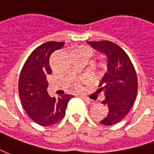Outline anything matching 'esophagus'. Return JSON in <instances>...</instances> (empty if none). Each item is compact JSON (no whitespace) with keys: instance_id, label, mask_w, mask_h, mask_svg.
<instances>
[{"instance_id":"obj_1","label":"esophagus","mask_w":154,"mask_h":154,"mask_svg":"<svg viewBox=\"0 0 154 154\" xmlns=\"http://www.w3.org/2000/svg\"><path fill=\"white\" fill-rule=\"evenodd\" d=\"M82 99L85 101V103H88V104H94V100H92V99H89V98H88V97H82Z\"/></svg>"}]
</instances>
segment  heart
<instances>
[{"mask_svg":"<svg viewBox=\"0 0 154 154\" xmlns=\"http://www.w3.org/2000/svg\"><path fill=\"white\" fill-rule=\"evenodd\" d=\"M73 54H77V55L83 56L88 60L94 55V50L88 46L82 45V46L76 48L73 51ZM107 70H108V64H107V61L105 60H101L94 66V73L98 78L103 77L106 74ZM74 87L75 88H79V85L78 84H74Z\"/></svg>","mask_w":154,"mask_h":154,"instance_id":"obj_1","label":"heart"}]
</instances>
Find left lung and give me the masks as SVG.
I'll use <instances>...</instances> for the list:
<instances>
[{"label":"left lung","mask_w":154,"mask_h":154,"mask_svg":"<svg viewBox=\"0 0 154 154\" xmlns=\"http://www.w3.org/2000/svg\"><path fill=\"white\" fill-rule=\"evenodd\" d=\"M92 48L107 57L108 70L99 83L98 92L103 91V104L108 113L100 123L112 125L127 115L137 96L138 80L135 69L126 52L111 41L88 42Z\"/></svg>","instance_id":"left-lung-1"}]
</instances>
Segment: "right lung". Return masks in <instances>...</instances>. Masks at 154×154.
Instances as JSON below:
<instances>
[{"label": "right lung", "instance_id": "1", "mask_svg": "<svg viewBox=\"0 0 154 154\" xmlns=\"http://www.w3.org/2000/svg\"><path fill=\"white\" fill-rule=\"evenodd\" d=\"M64 44V42H48L40 45L28 57L20 72L19 94L22 106L30 118L42 126L60 122L73 97L70 94L51 97L47 90V76L51 73L49 59L51 53Z\"/></svg>", "mask_w": 154, "mask_h": 154}]
</instances>
